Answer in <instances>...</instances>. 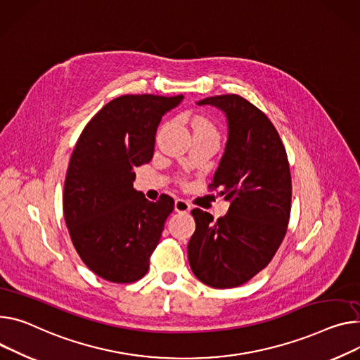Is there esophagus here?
<instances>
[{"instance_id":"obj_1","label":"esophagus","mask_w":360,"mask_h":360,"mask_svg":"<svg viewBox=\"0 0 360 360\" xmlns=\"http://www.w3.org/2000/svg\"><path fill=\"white\" fill-rule=\"evenodd\" d=\"M191 209V205L188 202H186L184 199H176L174 202V210L179 212V213H187L190 212Z\"/></svg>"}]
</instances>
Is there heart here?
I'll return each mask as SVG.
<instances>
[{
	"label": "heart",
	"mask_w": 360,
	"mask_h": 360,
	"mask_svg": "<svg viewBox=\"0 0 360 360\" xmlns=\"http://www.w3.org/2000/svg\"><path fill=\"white\" fill-rule=\"evenodd\" d=\"M193 128H196V129H205V131H213V132H214L213 125H212L210 121L206 120L205 117H196L195 120H193Z\"/></svg>",
	"instance_id": "b5f03b06"
}]
</instances>
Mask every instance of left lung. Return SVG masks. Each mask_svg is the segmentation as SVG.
Instances as JSON below:
<instances>
[{
  "mask_svg": "<svg viewBox=\"0 0 360 360\" xmlns=\"http://www.w3.org/2000/svg\"><path fill=\"white\" fill-rule=\"evenodd\" d=\"M199 105L222 109L228 143L210 190L231 202L224 217L193 209L196 231L187 245L188 264L213 288L250 281L274 258L287 233L291 174L285 147L268 117L245 98L231 94Z\"/></svg>",
  "mask_w": 360,
  "mask_h": 360,
  "instance_id": "left-lung-1",
  "label": "left lung"
}]
</instances>
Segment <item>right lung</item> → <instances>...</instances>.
<instances>
[{"label":"right lung","instance_id":"right-lung-1","mask_svg":"<svg viewBox=\"0 0 360 360\" xmlns=\"http://www.w3.org/2000/svg\"><path fill=\"white\" fill-rule=\"evenodd\" d=\"M183 99L124 95L82 131L65 180L63 213L76 252L101 278L135 283L147 274L174 200L150 202L134 188V169L154 154L157 127Z\"/></svg>","mask_w":360,"mask_h":360}]
</instances>
